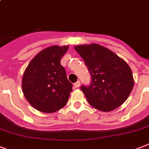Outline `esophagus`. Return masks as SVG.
I'll return each mask as SVG.
<instances>
[{
	"mask_svg": "<svg viewBox=\"0 0 149 149\" xmlns=\"http://www.w3.org/2000/svg\"><path fill=\"white\" fill-rule=\"evenodd\" d=\"M73 86H74L75 88H78V87H79V86H80V82H79V81H77V83H75L74 84H73Z\"/></svg>",
	"mask_w": 149,
	"mask_h": 149,
	"instance_id": "34e87169",
	"label": "esophagus"
}]
</instances>
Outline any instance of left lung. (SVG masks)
<instances>
[{
  "mask_svg": "<svg viewBox=\"0 0 149 149\" xmlns=\"http://www.w3.org/2000/svg\"><path fill=\"white\" fill-rule=\"evenodd\" d=\"M91 74V84L81 86L87 101L102 112L123 105L134 86L131 68L114 52L97 43L74 47Z\"/></svg>",
  "mask_w": 149,
  "mask_h": 149,
  "instance_id": "1",
  "label": "left lung"
}]
</instances>
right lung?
Instances as JSON below:
<instances>
[{
	"label": "right lung",
	"instance_id": "add662e5",
	"mask_svg": "<svg viewBox=\"0 0 149 149\" xmlns=\"http://www.w3.org/2000/svg\"><path fill=\"white\" fill-rule=\"evenodd\" d=\"M69 46L55 45L39 52L24 70L22 91L26 100L40 112L52 113L63 108L72 90L60 60Z\"/></svg>",
	"mask_w": 149,
	"mask_h": 149
}]
</instances>
